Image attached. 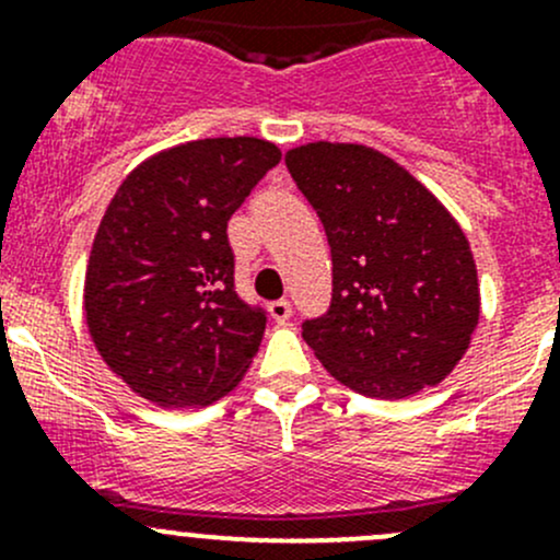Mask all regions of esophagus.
<instances>
[{
	"mask_svg": "<svg viewBox=\"0 0 560 560\" xmlns=\"http://www.w3.org/2000/svg\"><path fill=\"white\" fill-rule=\"evenodd\" d=\"M270 316H273L276 322H287L292 316V303L287 301V298H281V301H273V303H270Z\"/></svg>",
	"mask_w": 560,
	"mask_h": 560,
	"instance_id": "esophagus-1",
	"label": "esophagus"
}]
</instances>
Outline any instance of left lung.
Returning a JSON list of instances; mask_svg holds the SVG:
<instances>
[{
    "label": "left lung",
    "instance_id": "8db88e82",
    "mask_svg": "<svg viewBox=\"0 0 560 560\" xmlns=\"http://www.w3.org/2000/svg\"><path fill=\"white\" fill-rule=\"evenodd\" d=\"M284 162L330 246V306L303 322L319 363L371 398L439 385L479 319L463 230L420 180L374 149L308 143Z\"/></svg>",
    "mask_w": 560,
    "mask_h": 560
}]
</instances>
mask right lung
Masks as SVG:
<instances>
[{"label": "right lung", "instance_id": "1", "mask_svg": "<svg viewBox=\"0 0 560 560\" xmlns=\"http://www.w3.org/2000/svg\"><path fill=\"white\" fill-rule=\"evenodd\" d=\"M281 151L259 138L175 145L127 175L86 270V322L107 369L167 409L230 393L268 312L235 292L228 222Z\"/></svg>", "mask_w": 560, "mask_h": 560}]
</instances>
